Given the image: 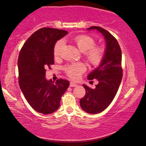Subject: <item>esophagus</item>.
<instances>
[{
  "mask_svg": "<svg viewBox=\"0 0 146 146\" xmlns=\"http://www.w3.org/2000/svg\"><path fill=\"white\" fill-rule=\"evenodd\" d=\"M77 86L76 84L72 82L70 83V87H75V86Z\"/></svg>",
  "mask_w": 146,
  "mask_h": 146,
  "instance_id": "obj_1",
  "label": "esophagus"
}]
</instances>
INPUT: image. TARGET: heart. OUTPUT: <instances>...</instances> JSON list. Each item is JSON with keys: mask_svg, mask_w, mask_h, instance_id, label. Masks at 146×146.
<instances>
[{"mask_svg": "<svg viewBox=\"0 0 146 146\" xmlns=\"http://www.w3.org/2000/svg\"><path fill=\"white\" fill-rule=\"evenodd\" d=\"M74 42L79 50L84 52L86 59L91 65L97 66L100 64L105 56V48L101 45H96V40L93 37L87 35H79L74 38ZM63 46V40L56 42L53 49L55 57L60 55ZM86 69V68L83 63L72 64L64 68L68 76L74 80L80 78Z\"/></svg>", "mask_w": 146, "mask_h": 146, "instance_id": "b5f03b06", "label": "heart"}]
</instances>
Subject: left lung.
Instances as JSON below:
<instances>
[{"label": "left lung", "mask_w": 146, "mask_h": 146, "mask_svg": "<svg viewBox=\"0 0 146 146\" xmlns=\"http://www.w3.org/2000/svg\"><path fill=\"white\" fill-rule=\"evenodd\" d=\"M100 32L105 38L106 48L105 56L99 67L88 76V80L96 79L98 84L94 89L84 84L86 94L80 100L82 109L87 113H100L108 107L116 95L122 78L121 50L115 38L108 31L100 27H91L88 30Z\"/></svg>", "instance_id": "obj_1"}]
</instances>
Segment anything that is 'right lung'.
<instances>
[{"label": "right lung", "mask_w": 146, "mask_h": 146, "mask_svg": "<svg viewBox=\"0 0 146 146\" xmlns=\"http://www.w3.org/2000/svg\"><path fill=\"white\" fill-rule=\"evenodd\" d=\"M68 32L42 28L30 36L20 51L18 59L19 82L31 106L38 112L50 114L60 107L62 96L69 86L66 80L53 83L46 79V71L54 64L53 49L58 40Z\"/></svg>", "instance_id": "add662e5"}]
</instances>
